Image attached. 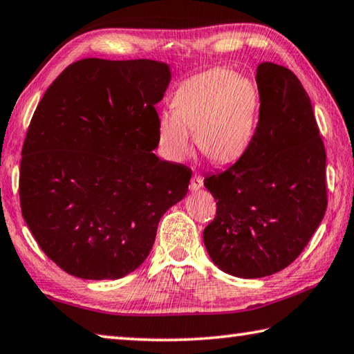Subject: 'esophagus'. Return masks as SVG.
I'll return each instance as SVG.
<instances>
[{"label": "esophagus", "mask_w": 354, "mask_h": 354, "mask_svg": "<svg viewBox=\"0 0 354 354\" xmlns=\"http://www.w3.org/2000/svg\"><path fill=\"white\" fill-rule=\"evenodd\" d=\"M203 187V178L199 176V174H194L193 178L189 182V189L191 191H197Z\"/></svg>", "instance_id": "1"}]
</instances>
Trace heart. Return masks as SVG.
<instances>
[{
  "label": "heart",
  "mask_w": 354,
  "mask_h": 354,
  "mask_svg": "<svg viewBox=\"0 0 354 354\" xmlns=\"http://www.w3.org/2000/svg\"><path fill=\"white\" fill-rule=\"evenodd\" d=\"M259 97L249 79L230 68H213L189 77L172 97L174 113L161 115L158 142L167 158L191 152V133L213 163H230L249 147L255 133Z\"/></svg>",
  "instance_id": "heart-1"
}]
</instances>
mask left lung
I'll list each match as a JSON object with an SVG mask.
<instances>
[{"instance_id": "1", "label": "left lung", "mask_w": 354, "mask_h": 354, "mask_svg": "<svg viewBox=\"0 0 354 354\" xmlns=\"http://www.w3.org/2000/svg\"><path fill=\"white\" fill-rule=\"evenodd\" d=\"M259 120L236 163L203 180L216 218L203 230L213 263L239 278L268 277L295 261L324 219L326 152L311 99L295 74L257 70Z\"/></svg>"}]
</instances>
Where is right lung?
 Masks as SVG:
<instances>
[{
	"mask_svg": "<svg viewBox=\"0 0 354 354\" xmlns=\"http://www.w3.org/2000/svg\"><path fill=\"white\" fill-rule=\"evenodd\" d=\"M163 62L82 59L37 105L20 163V205L37 244L66 274L126 277L151 252L167 209L188 193L187 166L160 160Z\"/></svg>",
	"mask_w": 354,
	"mask_h": 354,
	"instance_id": "right-lung-1",
	"label": "right lung"
}]
</instances>
